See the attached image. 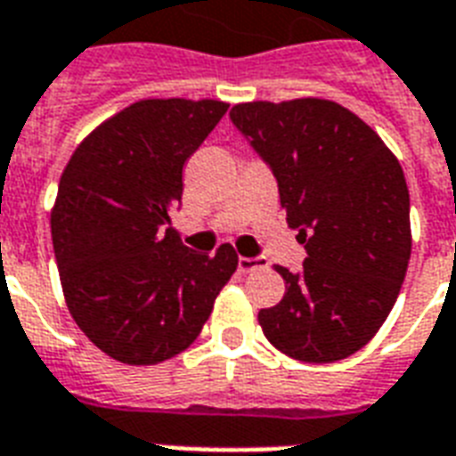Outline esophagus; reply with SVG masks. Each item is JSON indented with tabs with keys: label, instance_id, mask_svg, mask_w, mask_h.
<instances>
[{
	"label": "esophagus",
	"instance_id": "1",
	"mask_svg": "<svg viewBox=\"0 0 456 456\" xmlns=\"http://www.w3.org/2000/svg\"><path fill=\"white\" fill-rule=\"evenodd\" d=\"M262 265H265V259H262V256H240V259H238V269H240L242 273L252 272V269H256V266H262Z\"/></svg>",
	"mask_w": 456,
	"mask_h": 456
}]
</instances>
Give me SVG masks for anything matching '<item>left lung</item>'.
<instances>
[{
  "label": "left lung",
  "instance_id": "left-lung-1",
  "mask_svg": "<svg viewBox=\"0 0 456 456\" xmlns=\"http://www.w3.org/2000/svg\"><path fill=\"white\" fill-rule=\"evenodd\" d=\"M231 122L276 177L307 252L300 272L276 266L286 296L259 310L265 337L296 361L354 355L392 313L409 266L399 160L358 115L320 98L242 102Z\"/></svg>",
  "mask_w": 456,
  "mask_h": 456
}]
</instances>
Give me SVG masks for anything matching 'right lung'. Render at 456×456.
<instances>
[{
	"instance_id": "add662e5",
	"label": "right lung",
	"mask_w": 456,
	"mask_h": 456,
	"mask_svg": "<svg viewBox=\"0 0 456 456\" xmlns=\"http://www.w3.org/2000/svg\"><path fill=\"white\" fill-rule=\"evenodd\" d=\"M225 110L139 101L86 136L61 173L50 221L61 289L81 331L115 361L156 365L184 351L238 269L228 242L201 255L170 221L184 163Z\"/></svg>"
}]
</instances>
